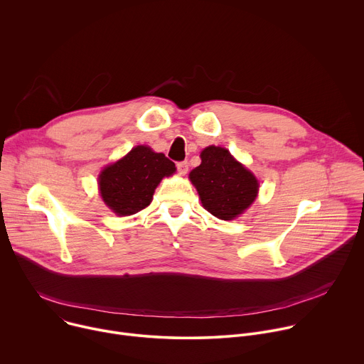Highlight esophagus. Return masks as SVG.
<instances>
[{"label": "esophagus", "instance_id": "esophagus-1", "mask_svg": "<svg viewBox=\"0 0 364 364\" xmlns=\"http://www.w3.org/2000/svg\"><path fill=\"white\" fill-rule=\"evenodd\" d=\"M177 170L181 176H184L187 171H188V163L187 161H180L177 163Z\"/></svg>", "mask_w": 364, "mask_h": 364}]
</instances>
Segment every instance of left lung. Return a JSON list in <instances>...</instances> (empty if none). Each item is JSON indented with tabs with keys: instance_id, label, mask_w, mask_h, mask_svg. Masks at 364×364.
<instances>
[{
	"instance_id": "left-lung-1",
	"label": "left lung",
	"mask_w": 364,
	"mask_h": 364,
	"mask_svg": "<svg viewBox=\"0 0 364 364\" xmlns=\"http://www.w3.org/2000/svg\"><path fill=\"white\" fill-rule=\"evenodd\" d=\"M201 164L188 178L197 188L203 207L220 220H234L257 197L259 180L223 147H205Z\"/></svg>"
}]
</instances>
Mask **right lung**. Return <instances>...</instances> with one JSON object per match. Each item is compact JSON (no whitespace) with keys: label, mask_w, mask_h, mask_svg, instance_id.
Segmentation results:
<instances>
[{"label":"right lung","mask_w":364,"mask_h":364,"mask_svg":"<svg viewBox=\"0 0 364 364\" xmlns=\"http://www.w3.org/2000/svg\"><path fill=\"white\" fill-rule=\"evenodd\" d=\"M174 173L176 164L163 153L137 146L101 171L98 188L109 210L117 215H132L146 208L160 181Z\"/></svg>","instance_id":"1"}]
</instances>
